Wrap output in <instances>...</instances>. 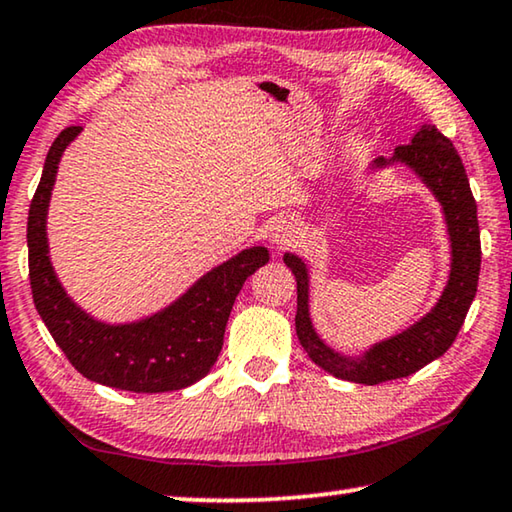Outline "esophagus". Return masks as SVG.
I'll use <instances>...</instances> for the list:
<instances>
[{
    "instance_id": "34e87169",
    "label": "esophagus",
    "mask_w": 512,
    "mask_h": 512,
    "mask_svg": "<svg viewBox=\"0 0 512 512\" xmlns=\"http://www.w3.org/2000/svg\"><path fill=\"white\" fill-rule=\"evenodd\" d=\"M296 234H299V227H296L292 218H282L271 227V241L276 243L278 248L289 246V243L296 239Z\"/></svg>"
}]
</instances>
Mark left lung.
Instances as JSON below:
<instances>
[{
    "label": "left lung",
    "mask_w": 512,
    "mask_h": 512,
    "mask_svg": "<svg viewBox=\"0 0 512 512\" xmlns=\"http://www.w3.org/2000/svg\"><path fill=\"white\" fill-rule=\"evenodd\" d=\"M402 160L421 177L446 213L448 234L453 246L451 278L430 315L395 338L375 345L363 358H345L331 352L317 338L308 315V271L296 255H285V264L296 278V335L301 347L319 368L333 377L375 386L381 381L409 377L448 352L460 333L469 305L476 296L480 273V230L476 200L471 195L467 170L453 142L437 126L425 124L411 144H400L395 158ZM384 165V158L377 160Z\"/></svg>",
    "instance_id": "left-lung-1"
}]
</instances>
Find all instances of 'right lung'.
<instances>
[{
	"label": "right lung",
	"mask_w": 512,
	"mask_h": 512,
	"mask_svg": "<svg viewBox=\"0 0 512 512\" xmlns=\"http://www.w3.org/2000/svg\"><path fill=\"white\" fill-rule=\"evenodd\" d=\"M78 133L80 126H68L55 137L29 204L27 246L34 305L80 375L133 393L179 391L213 368L223 349L236 294L259 266L269 262V250L262 246L243 250L207 273L177 303L144 322L124 326L94 322L64 294L50 266L45 241V211L59 156Z\"/></svg>",
	"instance_id": "obj_1"
}]
</instances>
